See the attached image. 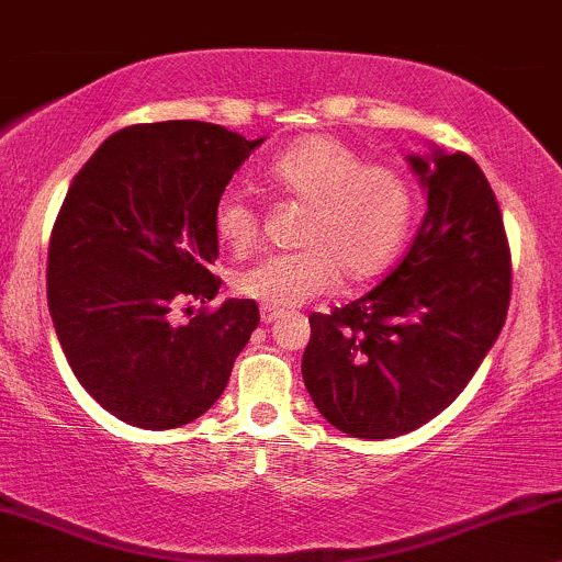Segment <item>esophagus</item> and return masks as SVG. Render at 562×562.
Returning a JSON list of instances; mask_svg holds the SVG:
<instances>
[{
    "instance_id": "obj_1",
    "label": "esophagus",
    "mask_w": 562,
    "mask_h": 562,
    "mask_svg": "<svg viewBox=\"0 0 562 562\" xmlns=\"http://www.w3.org/2000/svg\"><path fill=\"white\" fill-rule=\"evenodd\" d=\"M279 317H283V310H276V307H268V304H262L260 307V321L262 323H276L279 321Z\"/></svg>"
}]
</instances>
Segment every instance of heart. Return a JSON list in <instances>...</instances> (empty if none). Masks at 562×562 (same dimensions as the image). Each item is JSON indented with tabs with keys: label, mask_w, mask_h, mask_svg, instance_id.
Returning a JSON list of instances; mask_svg holds the SVG:
<instances>
[{
	"label": "heart",
	"mask_w": 562,
	"mask_h": 562,
	"mask_svg": "<svg viewBox=\"0 0 562 562\" xmlns=\"http://www.w3.org/2000/svg\"><path fill=\"white\" fill-rule=\"evenodd\" d=\"M268 182L304 203L294 252H276L239 270L237 292L286 310L315 300L338 279L367 281L404 247L414 216L406 179L385 166H367L355 148L328 135H310L279 154ZM213 234L232 252L258 241L260 211L237 190L213 205Z\"/></svg>",
	"instance_id": "heart-1"
}]
</instances>
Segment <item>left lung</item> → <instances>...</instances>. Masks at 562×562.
<instances>
[{"mask_svg":"<svg viewBox=\"0 0 562 562\" xmlns=\"http://www.w3.org/2000/svg\"><path fill=\"white\" fill-rule=\"evenodd\" d=\"M406 158L427 213L404 260L346 307L310 315L304 385L351 438H396L438 417L493 349L510 302L503 213L474 158Z\"/></svg>","mask_w":562,"mask_h":562,"instance_id":"left-lung-1","label":"left lung"}]
</instances>
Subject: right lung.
<instances>
[{
	"mask_svg": "<svg viewBox=\"0 0 562 562\" xmlns=\"http://www.w3.org/2000/svg\"><path fill=\"white\" fill-rule=\"evenodd\" d=\"M262 140L192 120L133 124L69 184L48 241V313L75 378L127 425L203 417L258 328L252 300L205 302L221 289L213 205ZM179 306L196 315L177 322Z\"/></svg>",
	"mask_w": 562,
	"mask_h": 562,
	"instance_id": "right-lung-1",
	"label": "right lung"
}]
</instances>
